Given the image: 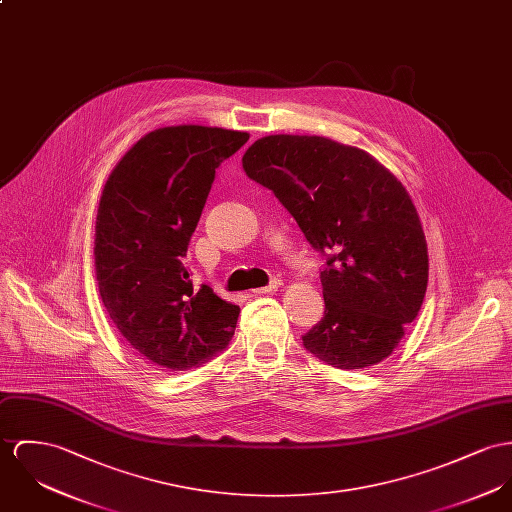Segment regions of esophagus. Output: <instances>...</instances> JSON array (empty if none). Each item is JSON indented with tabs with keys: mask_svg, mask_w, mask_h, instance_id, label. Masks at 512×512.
<instances>
[{
	"mask_svg": "<svg viewBox=\"0 0 512 512\" xmlns=\"http://www.w3.org/2000/svg\"><path fill=\"white\" fill-rule=\"evenodd\" d=\"M278 286H280V280H273L269 286H263V288H257L255 290V294H271V292H276L278 290Z\"/></svg>",
	"mask_w": 512,
	"mask_h": 512,
	"instance_id": "1",
	"label": "esophagus"
}]
</instances>
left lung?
Segmentation results:
<instances>
[{
    "label": "left lung",
    "instance_id": "left-lung-1",
    "mask_svg": "<svg viewBox=\"0 0 512 512\" xmlns=\"http://www.w3.org/2000/svg\"><path fill=\"white\" fill-rule=\"evenodd\" d=\"M241 161L325 257V314L302 335L306 351L341 370L382 362L419 314L429 280L405 187L366 152L323 136H265Z\"/></svg>",
    "mask_w": 512,
    "mask_h": 512
}]
</instances>
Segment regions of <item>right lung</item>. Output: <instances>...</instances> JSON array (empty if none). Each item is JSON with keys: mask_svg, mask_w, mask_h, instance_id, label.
<instances>
[{"mask_svg": "<svg viewBox=\"0 0 512 512\" xmlns=\"http://www.w3.org/2000/svg\"><path fill=\"white\" fill-rule=\"evenodd\" d=\"M247 132L181 124L140 138L109 175L95 222V273L120 335L148 360L189 370L222 353L239 306L185 267L216 169Z\"/></svg>", "mask_w": 512, "mask_h": 512, "instance_id": "add662e5", "label": "right lung"}]
</instances>
